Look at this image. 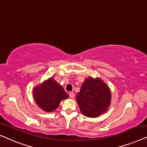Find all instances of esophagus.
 I'll return each mask as SVG.
<instances>
[{
	"instance_id": "34e87169",
	"label": "esophagus",
	"mask_w": 147,
	"mask_h": 147,
	"mask_svg": "<svg viewBox=\"0 0 147 147\" xmlns=\"http://www.w3.org/2000/svg\"><path fill=\"white\" fill-rule=\"evenodd\" d=\"M69 96H70V98H73L74 97V93L73 92H69Z\"/></svg>"
}]
</instances>
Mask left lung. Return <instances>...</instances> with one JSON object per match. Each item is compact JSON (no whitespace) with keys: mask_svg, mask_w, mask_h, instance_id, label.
Listing matches in <instances>:
<instances>
[{"mask_svg":"<svg viewBox=\"0 0 147 147\" xmlns=\"http://www.w3.org/2000/svg\"><path fill=\"white\" fill-rule=\"evenodd\" d=\"M111 98L109 88L102 80L89 77L82 84L76 100L82 114L94 118L106 112L110 105Z\"/></svg>","mask_w":147,"mask_h":147,"instance_id":"obj_1","label":"left lung"}]
</instances>
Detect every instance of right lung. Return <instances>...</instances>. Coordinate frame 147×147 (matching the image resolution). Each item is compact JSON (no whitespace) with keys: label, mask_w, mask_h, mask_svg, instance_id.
Instances as JSON below:
<instances>
[{"label":"right lung","mask_w":147,"mask_h":147,"mask_svg":"<svg viewBox=\"0 0 147 147\" xmlns=\"http://www.w3.org/2000/svg\"><path fill=\"white\" fill-rule=\"evenodd\" d=\"M33 96L36 104L46 112H52L59 106L62 100L69 95L53 78H50L33 89Z\"/></svg>","instance_id":"add662e5"}]
</instances>
